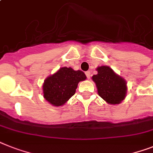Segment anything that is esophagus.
Instances as JSON below:
<instances>
[{
    "instance_id": "obj_1",
    "label": "esophagus",
    "mask_w": 153,
    "mask_h": 153,
    "mask_svg": "<svg viewBox=\"0 0 153 153\" xmlns=\"http://www.w3.org/2000/svg\"><path fill=\"white\" fill-rule=\"evenodd\" d=\"M85 75H86V77H87V79H90V77H91V72L88 71H86V72H85Z\"/></svg>"
}]
</instances>
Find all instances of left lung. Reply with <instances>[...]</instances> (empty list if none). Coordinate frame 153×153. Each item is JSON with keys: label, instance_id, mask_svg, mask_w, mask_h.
<instances>
[{"label": "left lung", "instance_id": "left-lung-1", "mask_svg": "<svg viewBox=\"0 0 153 153\" xmlns=\"http://www.w3.org/2000/svg\"><path fill=\"white\" fill-rule=\"evenodd\" d=\"M97 71V74H94L92 79L96 83L99 96L108 104H120L126 95L125 79L115 74L108 66L98 67Z\"/></svg>", "mask_w": 153, "mask_h": 153}]
</instances>
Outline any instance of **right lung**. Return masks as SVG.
<instances>
[{
	"label": "right lung",
	"instance_id": "right-lung-1",
	"mask_svg": "<svg viewBox=\"0 0 153 153\" xmlns=\"http://www.w3.org/2000/svg\"><path fill=\"white\" fill-rule=\"evenodd\" d=\"M86 79L82 71H74L71 68H59L44 81L43 97L53 106L64 105L75 94L78 84Z\"/></svg>",
	"mask_w": 153,
	"mask_h": 153
}]
</instances>
